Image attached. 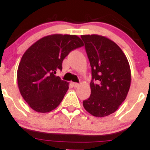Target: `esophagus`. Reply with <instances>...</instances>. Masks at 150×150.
Wrapping results in <instances>:
<instances>
[{
  "mask_svg": "<svg viewBox=\"0 0 150 150\" xmlns=\"http://www.w3.org/2000/svg\"><path fill=\"white\" fill-rule=\"evenodd\" d=\"M72 85H73L74 87H79V85H80L78 83H76V82H73V83H72Z\"/></svg>",
  "mask_w": 150,
  "mask_h": 150,
  "instance_id": "obj_1",
  "label": "esophagus"
}]
</instances>
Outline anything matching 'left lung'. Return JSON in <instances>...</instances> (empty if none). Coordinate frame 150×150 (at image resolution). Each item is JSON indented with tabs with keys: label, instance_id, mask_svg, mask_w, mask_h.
I'll list each match as a JSON object with an SVG mask.
<instances>
[{
	"label": "left lung",
	"instance_id": "left-lung-1",
	"mask_svg": "<svg viewBox=\"0 0 150 150\" xmlns=\"http://www.w3.org/2000/svg\"><path fill=\"white\" fill-rule=\"evenodd\" d=\"M91 68V95L83 101L87 112L95 117L107 116L124 101L131 83L128 61L114 42L98 34L82 35Z\"/></svg>",
	"mask_w": 150,
	"mask_h": 150
}]
</instances>
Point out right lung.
I'll return each instance as SVG.
<instances>
[{"instance_id":"1","label":"right lung","mask_w":150,"mask_h":150,"mask_svg":"<svg viewBox=\"0 0 150 150\" xmlns=\"http://www.w3.org/2000/svg\"><path fill=\"white\" fill-rule=\"evenodd\" d=\"M84 46L77 35L55 34L42 38L25 51L17 79L22 97L34 111L48 113L58 107L69 83L56 76L70 51Z\"/></svg>"}]
</instances>
